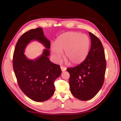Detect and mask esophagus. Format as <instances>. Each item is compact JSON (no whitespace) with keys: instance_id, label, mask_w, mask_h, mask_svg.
<instances>
[{"instance_id":"obj_1","label":"esophagus","mask_w":121,"mask_h":121,"mask_svg":"<svg viewBox=\"0 0 121 121\" xmlns=\"http://www.w3.org/2000/svg\"><path fill=\"white\" fill-rule=\"evenodd\" d=\"M60 68H61V71H62V72L65 71V70L66 69V67H63V66H61L60 67Z\"/></svg>"}]
</instances>
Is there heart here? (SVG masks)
Listing matches in <instances>:
<instances>
[{"instance_id":"heart-1","label":"heart","mask_w":121,"mask_h":121,"mask_svg":"<svg viewBox=\"0 0 121 121\" xmlns=\"http://www.w3.org/2000/svg\"><path fill=\"white\" fill-rule=\"evenodd\" d=\"M90 45V40L87 35L77 32H67L56 39L51 52L55 61L58 62L61 59V52H64V57L70 64L76 65L86 59Z\"/></svg>"}]
</instances>
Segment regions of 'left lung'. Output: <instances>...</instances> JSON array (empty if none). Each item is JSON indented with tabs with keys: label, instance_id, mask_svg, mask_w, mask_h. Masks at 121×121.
<instances>
[{
	"label": "left lung",
	"instance_id": "obj_1",
	"mask_svg": "<svg viewBox=\"0 0 121 121\" xmlns=\"http://www.w3.org/2000/svg\"><path fill=\"white\" fill-rule=\"evenodd\" d=\"M91 46L88 57L79 65L67 69L72 94L81 100L92 99L102 88L104 81L106 61L102 42L89 32Z\"/></svg>",
	"mask_w": 121,
	"mask_h": 121
}]
</instances>
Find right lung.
I'll return each mask as SVG.
<instances>
[{
	"label": "right lung",
	"mask_w": 121,
	"mask_h": 121,
	"mask_svg": "<svg viewBox=\"0 0 121 121\" xmlns=\"http://www.w3.org/2000/svg\"><path fill=\"white\" fill-rule=\"evenodd\" d=\"M37 40L46 47L41 56L29 60L24 54L30 42ZM50 42L44 36L42 28L31 29L22 35L17 42L13 57V67L19 88L29 99L42 102L54 94L55 80L60 76V66L50 62Z\"/></svg>",
	"instance_id": "1"
}]
</instances>
